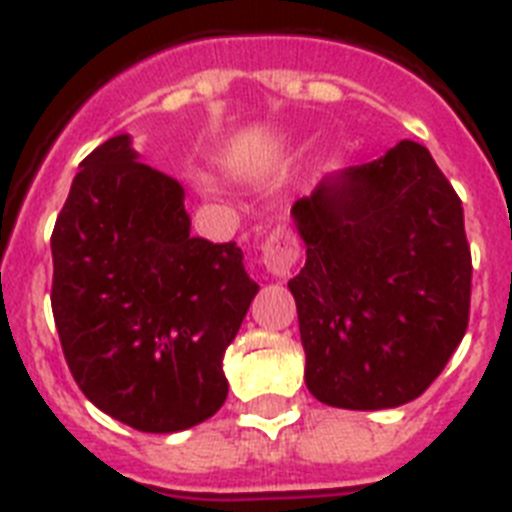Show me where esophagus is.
Returning <instances> with one entry per match:
<instances>
[{"instance_id": "34e87169", "label": "esophagus", "mask_w": 512, "mask_h": 512, "mask_svg": "<svg viewBox=\"0 0 512 512\" xmlns=\"http://www.w3.org/2000/svg\"><path fill=\"white\" fill-rule=\"evenodd\" d=\"M300 259V246H297L295 235L289 230H271L269 238L261 243V264L266 274L277 279H287Z\"/></svg>"}]
</instances>
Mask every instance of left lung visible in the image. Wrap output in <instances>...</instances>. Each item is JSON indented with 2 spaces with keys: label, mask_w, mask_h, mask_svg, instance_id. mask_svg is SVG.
Here are the masks:
<instances>
[{
  "label": "left lung",
  "mask_w": 512,
  "mask_h": 512,
  "mask_svg": "<svg viewBox=\"0 0 512 512\" xmlns=\"http://www.w3.org/2000/svg\"><path fill=\"white\" fill-rule=\"evenodd\" d=\"M307 261L295 295L305 384L325 405L400 408L431 387L469 323L464 210L428 148L320 179L292 207Z\"/></svg>",
  "instance_id": "8db88e82"
}]
</instances>
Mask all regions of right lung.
<instances>
[{
  "label": "right lung",
  "instance_id": "1",
  "mask_svg": "<svg viewBox=\"0 0 512 512\" xmlns=\"http://www.w3.org/2000/svg\"><path fill=\"white\" fill-rule=\"evenodd\" d=\"M51 251L58 338L89 402L143 433L223 408L225 348L259 284L235 243L189 235L182 184L140 164L128 133L79 164Z\"/></svg>",
  "mask_w": 512,
  "mask_h": 512
}]
</instances>
